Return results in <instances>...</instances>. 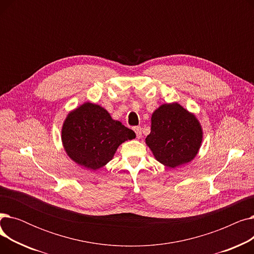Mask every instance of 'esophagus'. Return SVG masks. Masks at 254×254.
Segmentation results:
<instances>
[{
	"mask_svg": "<svg viewBox=\"0 0 254 254\" xmlns=\"http://www.w3.org/2000/svg\"><path fill=\"white\" fill-rule=\"evenodd\" d=\"M132 129H134V131L136 132L137 138L140 139L142 137V128H141V127H135Z\"/></svg>",
	"mask_w": 254,
	"mask_h": 254,
	"instance_id": "34e87169",
	"label": "esophagus"
}]
</instances>
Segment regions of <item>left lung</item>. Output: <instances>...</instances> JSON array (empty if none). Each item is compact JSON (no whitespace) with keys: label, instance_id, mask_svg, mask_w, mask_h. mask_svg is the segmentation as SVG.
Returning a JSON list of instances; mask_svg holds the SVG:
<instances>
[{"label":"left lung","instance_id":"8db88e82","mask_svg":"<svg viewBox=\"0 0 254 254\" xmlns=\"http://www.w3.org/2000/svg\"><path fill=\"white\" fill-rule=\"evenodd\" d=\"M203 140L195 116L178 103L164 104L151 117V131L145 139L157 161L168 168L190 163Z\"/></svg>","mask_w":254,"mask_h":254}]
</instances>
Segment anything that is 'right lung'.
<instances>
[{
  "instance_id": "1",
  "label": "right lung",
  "mask_w": 254,
  "mask_h": 254,
  "mask_svg": "<svg viewBox=\"0 0 254 254\" xmlns=\"http://www.w3.org/2000/svg\"><path fill=\"white\" fill-rule=\"evenodd\" d=\"M135 137L134 131L112 119L103 107L89 102L70 112L62 129L66 154L93 171L109 163L120 144Z\"/></svg>"
}]
</instances>
